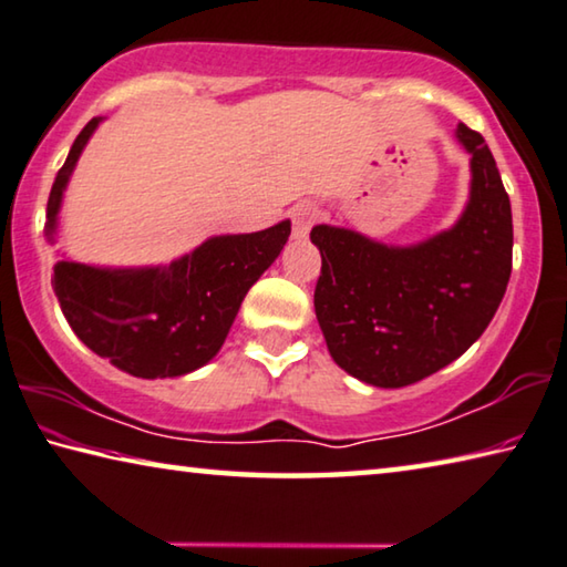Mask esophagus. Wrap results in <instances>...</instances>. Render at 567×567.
<instances>
[{
  "label": "esophagus",
  "mask_w": 567,
  "mask_h": 567,
  "mask_svg": "<svg viewBox=\"0 0 567 567\" xmlns=\"http://www.w3.org/2000/svg\"><path fill=\"white\" fill-rule=\"evenodd\" d=\"M317 218H319L317 206H311V203H299V206L291 210L293 238H306V234H309L313 223H317Z\"/></svg>",
  "instance_id": "esophagus-1"
}]
</instances>
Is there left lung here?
<instances>
[{
    "label": "left lung",
    "instance_id": "1",
    "mask_svg": "<svg viewBox=\"0 0 567 567\" xmlns=\"http://www.w3.org/2000/svg\"><path fill=\"white\" fill-rule=\"evenodd\" d=\"M472 155L467 210L452 230L389 248L347 228L317 226L313 291L329 354L374 386H406L465 354L493 321L513 271V210L477 130L457 125Z\"/></svg>",
    "mask_w": 567,
    "mask_h": 567
}]
</instances>
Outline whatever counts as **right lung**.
<instances>
[{"label": "right lung", "instance_id": "add662e5", "mask_svg": "<svg viewBox=\"0 0 567 567\" xmlns=\"http://www.w3.org/2000/svg\"><path fill=\"white\" fill-rule=\"evenodd\" d=\"M100 120L74 137L52 183L48 236L58 220L62 190ZM291 234L284 220L258 234L216 236L171 266L95 268L54 264L52 289L82 344L133 377H181L218 354L240 301Z\"/></svg>", "mask_w": 567, "mask_h": 567}]
</instances>
